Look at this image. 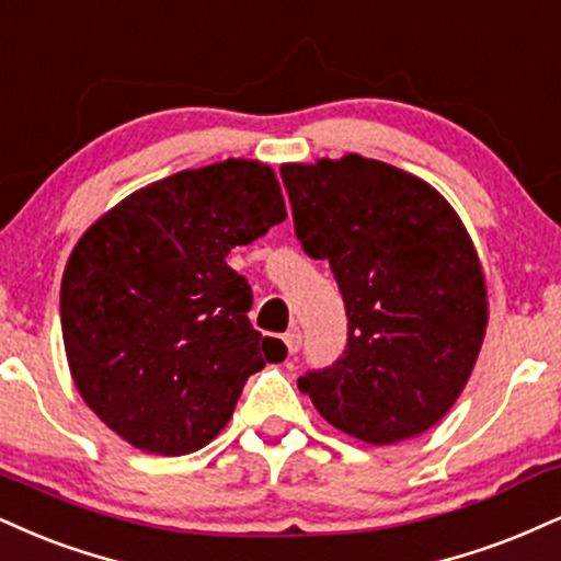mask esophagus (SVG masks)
Segmentation results:
<instances>
[{"instance_id": "1", "label": "esophagus", "mask_w": 561, "mask_h": 561, "mask_svg": "<svg viewBox=\"0 0 561 561\" xmlns=\"http://www.w3.org/2000/svg\"><path fill=\"white\" fill-rule=\"evenodd\" d=\"M285 345H287V353H289V355L298 353L300 345H302V334H300V329H298V327L289 329V332L285 334Z\"/></svg>"}]
</instances>
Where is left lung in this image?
Instances as JSON below:
<instances>
[{
	"mask_svg": "<svg viewBox=\"0 0 561 561\" xmlns=\"http://www.w3.org/2000/svg\"><path fill=\"white\" fill-rule=\"evenodd\" d=\"M279 172L302 251L329 261L347 310L345 353L298 389L357 442L423 434L462 394L489 323L468 229L426 180L360 153Z\"/></svg>",
	"mask_w": 561,
	"mask_h": 561,
	"instance_id": "8db88e82",
	"label": "left lung"
}]
</instances>
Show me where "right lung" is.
Wrapping results in <instances>:
<instances>
[{
	"label": "right lung",
	"mask_w": 561,
	"mask_h": 561,
	"mask_svg": "<svg viewBox=\"0 0 561 561\" xmlns=\"http://www.w3.org/2000/svg\"><path fill=\"white\" fill-rule=\"evenodd\" d=\"M285 219L272 167L227 159L130 193L72 248L59 293L72 381L135 449L206 447L248 376L287 353L251 327V285L225 261Z\"/></svg>",
	"instance_id": "1"
}]
</instances>
